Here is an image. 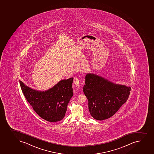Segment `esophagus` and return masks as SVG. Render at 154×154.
Segmentation results:
<instances>
[{
    "mask_svg": "<svg viewBox=\"0 0 154 154\" xmlns=\"http://www.w3.org/2000/svg\"><path fill=\"white\" fill-rule=\"evenodd\" d=\"M80 81L78 78H76L74 80V84L76 85V86H80Z\"/></svg>",
    "mask_w": 154,
    "mask_h": 154,
    "instance_id": "1",
    "label": "esophagus"
}]
</instances>
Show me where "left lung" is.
Instances as JSON below:
<instances>
[{
	"mask_svg": "<svg viewBox=\"0 0 154 154\" xmlns=\"http://www.w3.org/2000/svg\"><path fill=\"white\" fill-rule=\"evenodd\" d=\"M131 87L115 84L94 74L85 76L83 90L88 100L90 114L96 120H103L113 116L126 102Z\"/></svg>",
	"mask_w": 154,
	"mask_h": 154,
	"instance_id": "obj_1",
	"label": "left lung"
}]
</instances>
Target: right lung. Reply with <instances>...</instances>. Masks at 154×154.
Returning <instances> with one entry per match:
<instances>
[{"label":"right lung","instance_id":"right-lung-1","mask_svg":"<svg viewBox=\"0 0 154 154\" xmlns=\"http://www.w3.org/2000/svg\"><path fill=\"white\" fill-rule=\"evenodd\" d=\"M73 78L59 81L45 91L29 88L20 81L24 97L35 112L48 122H58L65 116L67 106L73 96Z\"/></svg>","mask_w":154,"mask_h":154}]
</instances>
